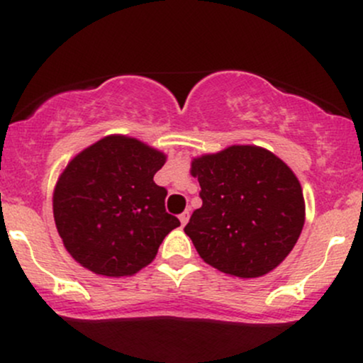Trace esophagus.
<instances>
[{"label": "esophagus", "instance_id": "1", "mask_svg": "<svg viewBox=\"0 0 363 363\" xmlns=\"http://www.w3.org/2000/svg\"><path fill=\"white\" fill-rule=\"evenodd\" d=\"M179 220H181V225L184 227V225L187 223V220H189V211H184V213L179 215Z\"/></svg>", "mask_w": 363, "mask_h": 363}]
</instances>
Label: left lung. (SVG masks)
<instances>
[{
  "label": "left lung",
  "instance_id": "left-lung-1",
  "mask_svg": "<svg viewBox=\"0 0 363 363\" xmlns=\"http://www.w3.org/2000/svg\"><path fill=\"white\" fill-rule=\"evenodd\" d=\"M203 205L184 232L203 261L239 278L269 273L301 237L302 187L285 162L268 150L234 145L194 158Z\"/></svg>",
  "mask_w": 363,
  "mask_h": 363
}]
</instances>
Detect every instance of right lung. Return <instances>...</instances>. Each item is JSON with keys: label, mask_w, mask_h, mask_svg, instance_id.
<instances>
[{"label": "right lung", "mask_w": 363, "mask_h": 363, "mask_svg": "<svg viewBox=\"0 0 363 363\" xmlns=\"http://www.w3.org/2000/svg\"><path fill=\"white\" fill-rule=\"evenodd\" d=\"M164 153L136 138L112 135L66 165L52 196L66 251L104 277H131L155 259L162 240L181 222L165 211L167 189L153 176Z\"/></svg>", "instance_id": "1"}]
</instances>
